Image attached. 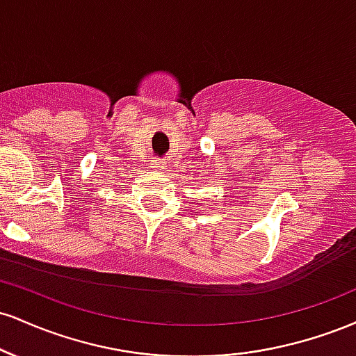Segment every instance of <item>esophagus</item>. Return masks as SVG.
Masks as SVG:
<instances>
[{
    "label": "esophagus",
    "mask_w": 356,
    "mask_h": 356,
    "mask_svg": "<svg viewBox=\"0 0 356 356\" xmlns=\"http://www.w3.org/2000/svg\"><path fill=\"white\" fill-rule=\"evenodd\" d=\"M150 167L155 170H164L167 169V162L162 161V159H155V161H152V164H150Z\"/></svg>",
    "instance_id": "34e87169"
}]
</instances>
